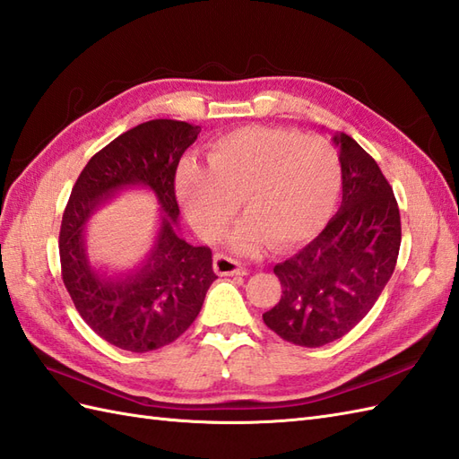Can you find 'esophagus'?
I'll use <instances>...</instances> for the list:
<instances>
[{"mask_svg": "<svg viewBox=\"0 0 459 459\" xmlns=\"http://www.w3.org/2000/svg\"><path fill=\"white\" fill-rule=\"evenodd\" d=\"M212 268H215L219 275H247L248 273V270H244L237 260L229 258L225 254H217L215 258H212Z\"/></svg>", "mask_w": 459, "mask_h": 459, "instance_id": "1", "label": "esophagus"}]
</instances>
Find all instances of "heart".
Here are the masks:
<instances>
[{
    "label": "heart",
    "instance_id": "obj_1",
    "mask_svg": "<svg viewBox=\"0 0 459 459\" xmlns=\"http://www.w3.org/2000/svg\"><path fill=\"white\" fill-rule=\"evenodd\" d=\"M209 164L195 156L178 168V197L205 240H217L238 209L247 217L230 244L255 254L265 242L285 248L311 237L333 209L340 164L321 136L250 125L219 136L209 146Z\"/></svg>",
    "mask_w": 459,
    "mask_h": 459
}]
</instances>
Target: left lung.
Instances as JSON below:
<instances>
[{"mask_svg":"<svg viewBox=\"0 0 459 459\" xmlns=\"http://www.w3.org/2000/svg\"><path fill=\"white\" fill-rule=\"evenodd\" d=\"M342 168V204L318 237L273 273L281 299L264 323L297 346L342 338L376 305L401 247L397 199L377 162L354 138L334 134Z\"/></svg>","mask_w":459,"mask_h":459,"instance_id":"8db88e82","label":"left lung"}]
</instances>
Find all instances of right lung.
Wrapping results in <instances>:
<instances>
[{"instance_id":"add662e5","label":"right lung","mask_w":459,"mask_h":459,"mask_svg":"<svg viewBox=\"0 0 459 459\" xmlns=\"http://www.w3.org/2000/svg\"><path fill=\"white\" fill-rule=\"evenodd\" d=\"M201 126L154 119L123 133L91 156L72 187L60 225L62 281L80 316L109 344L144 354L174 342L195 321L217 280L207 247L179 234L176 169ZM146 186L157 195L160 229L147 258L119 276L95 271L84 252V227L101 203L123 188Z\"/></svg>"}]
</instances>
